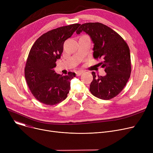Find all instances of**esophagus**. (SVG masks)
I'll return each mask as SVG.
<instances>
[{"instance_id": "1", "label": "esophagus", "mask_w": 153, "mask_h": 153, "mask_svg": "<svg viewBox=\"0 0 153 153\" xmlns=\"http://www.w3.org/2000/svg\"><path fill=\"white\" fill-rule=\"evenodd\" d=\"M76 75L77 76H81L82 73H84V71H82V70H81V71H77L76 72Z\"/></svg>"}]
</instances>
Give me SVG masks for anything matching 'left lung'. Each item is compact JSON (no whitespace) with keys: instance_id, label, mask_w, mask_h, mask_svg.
Returning <instances> with one entry per match:
<instances>
[{"instance_id":"8db88e82","label":"left lung","mask_w":153,"mask_h":153,"mask_svg":"<svg viewBox=\"0 0 153 153\" xmlns=\"http://www.w3.org/2000/svg\"><path fill=\"white\" fill-rule=\"evenodd\" d=\"M82 31L89 35L93 42L94 58L103 59L99 65L105 69L106 75L93 80L90 91L95 97L102 100L115 97L126 85L130 77L131 67L130 49L125 40L117 32L99 22L80 25L77 34Z\"/></svg>"}]
</instances>
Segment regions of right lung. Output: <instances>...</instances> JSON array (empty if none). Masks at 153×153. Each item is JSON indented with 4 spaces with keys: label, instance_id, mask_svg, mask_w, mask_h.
Wrapping results in <instances>:
<instances>
[{
    "label": "right lung",
    "instance_id": "add662e5",
    "mask_svg": "<svg viewBox=\"0 0 153 153\" xmlns=\"http://www.w3.org/2000/svg\"><path fill=\"white\" fill-rule=\"evenodd\" d=\"M80 24L53 29L39 36L30 51L25 68L27 84L35 99L48 105H56L68 96L71 79L76 73L62 76L55 72L56 62L63 51V45Z\"/></svg>",
    "mask_w": 153,
    "mask_h": 153
}]
</instances>
